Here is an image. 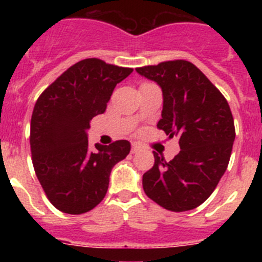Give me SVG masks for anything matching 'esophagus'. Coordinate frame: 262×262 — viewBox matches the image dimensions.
<instances>
[{"label":"esophagus","mask_w":262,"mask_h":262,"mask_svg":"<svg viewBox=\"0 0 262 262\" xmlns=\"http://www.w3.org/2000/svg\"><path fill=\"white\" fill-rule=\"evenodd\" d=\"M139 150H141V147H139V146H137V144H133V146H132L130 152L133 153V155H134V153H138Z\"/></svg>","instance_id":"obj_1"}]
</instances>
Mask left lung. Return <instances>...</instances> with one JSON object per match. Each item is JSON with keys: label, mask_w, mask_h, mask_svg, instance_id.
Segmentation results:
<instances>
[{"label": "left lung", "mask_w": 262, "mask_h": 262, "mask_svg": "<svg viewBox=\"0 0 262 262\" xmlns=\"http://www.w3.org/2000/svg\"><path fill=\"white\" fill-rule=\"evenodd\" d=\"M162 90L157 128L179 138L180 152L170 162L155 155L143 175L146 195L162 208L185 212L205 202L226 172L236 130L231 109L218 89L187 60L136 68Z\"/></svg>", "instance_id": "left-lung-1"}]
</instances>
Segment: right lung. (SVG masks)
Returning a JSON list of instances; mask_svg holds the SVG:
<instances>
[{
	"instance_id": "right-lung-1",
	"label": "right lung",
	"mask_w": 262,
	"mask_h": 262,
	"mask_svg": "<svg viewBox=\"0 0 262 262\" xmlns=\"http://www.w3.org/2000/svg\"><path fill=\"white\" fill-rule=\"evenodd\" d=\"M132 72L89 58L39 96L30 125L33 165L49 202L60 212L94 209L106 195L113 167L130 152L128 141L90 148L87 129L94 116L105 113L116 83Z\"/></svg>"
}]
</instances>
